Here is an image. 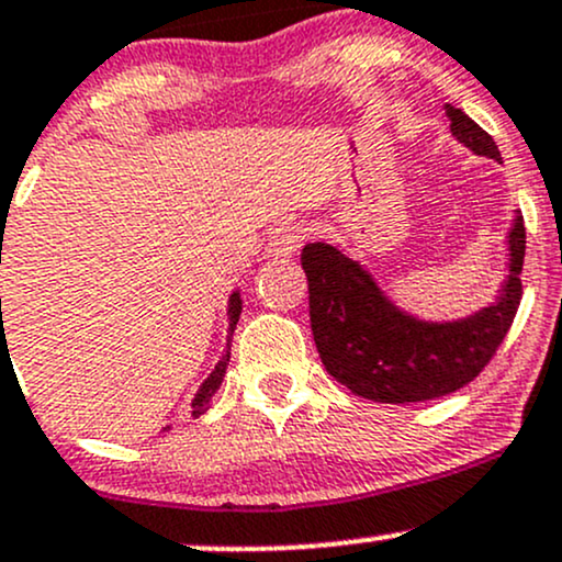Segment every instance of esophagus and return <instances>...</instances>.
<instances>
[{
    "label": "esophagus",
    "instance_id": "esophagus-1",
    "mask_svg": "<svg viewBox=\"0 0 562 562\" xmlns=\"http://www.w3.org/2000/svg\"><path fill=\"white\" fill-rule=\"evenodd\" d=\"M304 237H306L304 224H295V221H285V224H280L274 232L269 234L267 256H271V258L293 256V252L301 248V243H304Z\"/></svg>",
    "mask_w": 562,
    "mask_h": 562
}]
</instances>
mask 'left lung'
<instances>
[{
    "mask_svg": "<svg viewBox=\"0 0 562 562\" xmlns=\"http://www.w3.org/2000/svg\"><path fill=\"white\" fill-rule=\"evenodd\" d=\"M451 133L477 157L502 162L477 122L446 103ZM509 274L491 306L453 323H429L397 310L360 261L328 243H310L301 267L310 280V319L319 360L338 384L373 403L446 397L480 375L507 336L522 295L526 226L515 213L507 234Z\"/></svg>",
    "mask_w": 562,
    "mask_h": 562,
    "instance_id": "1",
    "label": "left lung"
}]
</instances>
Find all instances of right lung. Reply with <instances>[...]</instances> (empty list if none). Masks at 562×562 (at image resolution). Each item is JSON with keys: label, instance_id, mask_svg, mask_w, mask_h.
Returning a JSON list of instances; mask_svg holds the SVG:
<instances>
[{"label": "right lung", "instance_id": "add662e5", "mask_svg": "<svg viewBox=\"0 0 562 562\" xmlns=\"http://www.w3.org/2000/svg\"><path fill=\"white\" fill-rule=\"evenodd\" d=\"M239 312H243V299H239V291H234L229 295V344H226V351H224V355H221L218 366H215L213 373L207 375L205 381H202V386H200V390H196L194 400H191V408H194V411H191V416H202V413L207 411V405H211L213 394L218 392L221 381H224L226 366H229V355H232V333H234V328H237Z\"/></svg>", "mask_w": 562, "mask_h": 562}]
</instances>
